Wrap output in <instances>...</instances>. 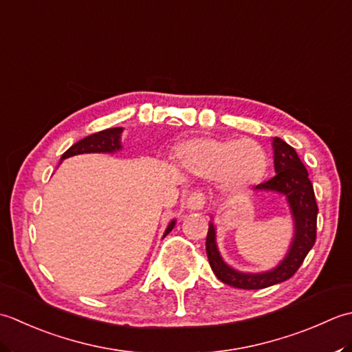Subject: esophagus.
Wrapping results in <instances>:
<instances>
[{"instance_id":"1","label":"esophagus","mask_w":352,"mask_h":352,"mask_svg":"<svg viewBox=\"0 0 352 352\" xmlns=\"http://www.w3.org/2000/svg\"><path fill=\"white\" fill-rule=\"evenodd\" d=\"M205 204H206V197H205L204 192L195 191V192H191L188 197H186V208H188L190 211L202 210Z\"/></svg>"}]
</instances>
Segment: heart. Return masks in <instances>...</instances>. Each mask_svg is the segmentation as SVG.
<instances>
[{
  "mask_svg": "<svg viewBox=\"0 0 352 352\" xmlns=\"http://www.w3.org/2000/svg\"><path fill=\"white\" fill-rule=\"evenodd\" d=\"M185 168L204 177H220L225 188L241 191L261 182L269 167L264 147L254 140L192 138L176 147Z\"/></svg>",
  "mask_w": 352,
  "mask_h": 352,
  "instance_id": "1",
  "label": "heart"
}]
</instances>
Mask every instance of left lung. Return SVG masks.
I'll return each mask as SVG.
<instances>
[{
	"mask_svg": "<svg viewBox=\"0 0 352 352\" xmlns=\"http://www.w3.org/2000/svg\"><path fill=\"white\" fill-rule=\"evenodd\" d=\"M274 161L276 175L255 186L260 191H276L284 195L289 202L293 220H295V236L284 260L275 269L264 274H243L232 269L220 256L216 243V228L210 223L206 235V255L210 266L221 283L235 289L258 290L287 281L296 274L304 263L307 254L316 241L318 204L314 197L313 184L308 179V171L299 160L296 150L281 138H274Z\"/></svg>",
	"mask_w": 352,
	"mask_h": 352,
	"instance_id": "left-lung-1",
	"label": "left lung"
}]
</instances>
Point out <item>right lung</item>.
<instances>
[{
    "label": "right lung",
    "instance_id": "1",
    "mask_svg": "<svg viewBox=\"0 0 352 352\" xmlns=\"http://www.w3.org/2000/svg\"><path fill=\"white\" fill-rule=\"evenodd\" d=\"M121 132H123V127H112V129H106V131L92 133L86 138L80 140L76 144L71 146L65 153L62 155L60 161L67 160L69 156L74 155H80V153H113L117 150L121 148ZM176 220L171 221V223L166 229V236L171 229L175 228Z\"/></svg>",
    "mask_w": 352,
    "mask_h": 352
}]
</instances>
